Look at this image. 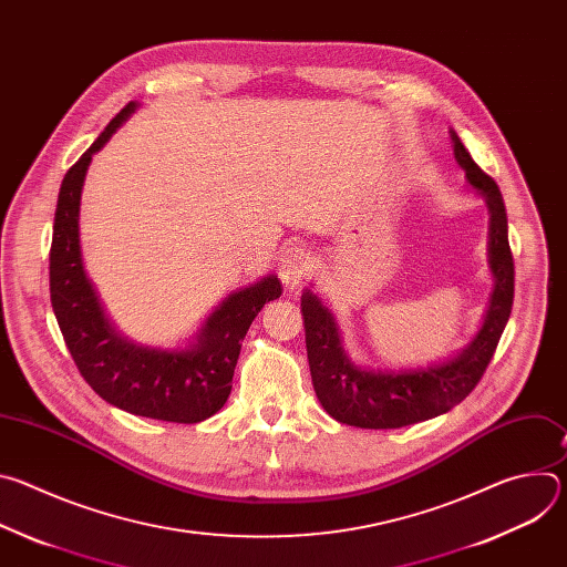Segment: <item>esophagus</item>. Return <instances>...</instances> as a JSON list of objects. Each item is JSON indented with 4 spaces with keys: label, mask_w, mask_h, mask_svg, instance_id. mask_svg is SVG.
<instances>
[{
    "label": "esophagus",
    "mask_w": 567,
    "mask_h": 567,
    "mask_svg": "<svg viewBox=\"0 0 567 567\" xmlns=\"http://www.w3.org/2000/svg\"><path fill=\"white\" fill-rule=\"evenodd\" d=\"M309 271V254L300 247H289L282 256H280V262H278V276L282 280V285L293 291L302 278L307 276Z\"/></svg>",
    "instance_id": "obj_1"
}]
</instances>
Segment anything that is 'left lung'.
Wrapping results in <instances>:
<instances>
[{
	"label": "left lung",
	"mask_w": 567,
	"mask_h": 567,
	"mask_svg": "<svg viewBox=\"0 0 567 567\" xmlns=\"http://www.w3.org/2000/svg\"><path fill=\"white\" fill-rule=\"evenodd\" d=\"M453 154L489 210V269L494 291L477 334L457 352L426 368L372 370L352 361L332 309L311 289L302 291L305 343L311 383L330 417L357 429H401L449 413L487 370L514 305V258L507 210L496 182L484 175L451 130Z\"/></svg>",
	"instance_id": "left-lung-1"
}]
</instances>
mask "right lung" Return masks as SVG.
Segmentation results:
<instances>
[{
  "label": "right lung",
  "instance_id": "obj_1",
  "mask_svg": "<svg viewBox=\"0 0 567 567\" xmlns=\"http://www.w3.org/2000/svg\"><path fill=\"white\" fill-rule=\"evenodd\" d=\"M136 107L127 103L62 179L49 256L51 305L80 374L99 396L138 417L197 424L226 403L241 341L258 311L280 298L282 285L269 274L228 293L184 348L143 346L116 330L87 278L78 219L92 156Z\"/></svg>",
  "mask_w": 567,
  "mask_h": 567
}]
</instances>
